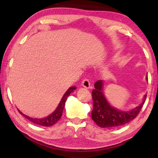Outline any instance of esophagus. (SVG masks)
I'll use <instances>...</instances> for the list:
<instances>
[{
    "instance_id": "34e87169",
    "label": "esophagus",
    "mask_w": 158,
    "mask_h": 158,
    "mask_svg": "<svg viewBox=\"0 0 158 158\" xmlns=\"http://www.w3.org/2000/svg\"><path fill=\"white\" fill-rule=\"evenodd\" d=\"M81 85H82V86L85 88H91V87H90V82L88 79H84V80H83L82 82H81Z\"/></svg>"
}]
</instances>
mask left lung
<instances>
[{
	"mask_svg": "<svg viewBox=\"0 0 158 158\" xmlns=\"http://www.w3.org/2000/svg\"><path fill=\"white\" fill-rule=\"evenodd\" d=\"M102 85V81L98 80L94 84L95 88L92 90L94 108L91 118L97 126L102 128H114L123 126L136 118L146 100V95H145L143 103L139 106L129 111H123L110 106L103 94Z\"/></svg>",
	"mask_w": 158,
	"mask_h": 158,
	"instance_id": "1",
	"label": "left lung"
}]
</instances>
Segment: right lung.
<instances>
[{
    "label": "right lung",
    "mask_w": 158,
    "mask_h": 158,
    "mask_svg": "<svg viewBox=\"0 0 158 158\" xmlns=\"http://www.w3.org/2000/svg\"><path fill=\"white\" fill-rule=\"evenodd\" d=\"M76 88H77L76 87H71V88H69V89L66 91V93L64 94V96H63L60 103H59V105L58 106L57 108H56L55 111H54L53 113H52L50 115L48 116L47 117H44V118H41V119H35V118H32V117H28V116L25 115V114L21 113V111H19L20 114H22L25 118L29 119V120L31 121L32 123H35V124L39 125V126H51L52 125H54L55 123H57L58 121L60 119L61 115H62V112H63V110H64L65 102H66L67 100V98L68 97V96L70 95L72 92H73V90H76Z\"/></svg>",
    "instance_id": "obj_1"
}]
</instances>
